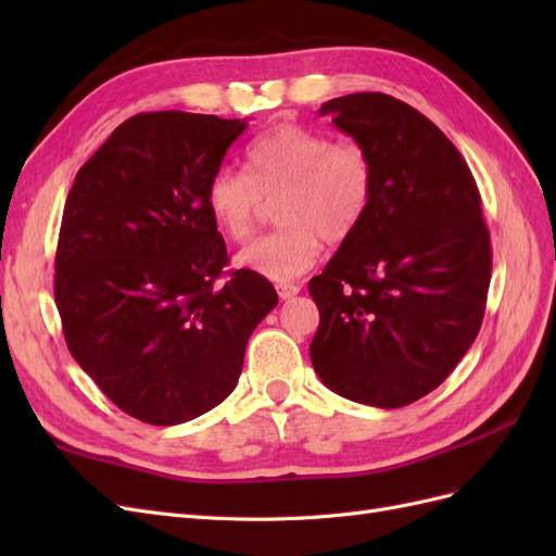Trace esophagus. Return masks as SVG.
Segmentation results:
<instances>
[{"instance_id": "34e87169", "label": "esophagus", "mask_w": 556, "mask_h": 556, "mask_svg": "<svg viewBox=\"0 0 556 556\" xmlns=\"http://www.w3.org/2000/svg\"><path fill=\"white\" fill-rule=\"evenodd\" d=\"M276 290H278V294H280V299H292V296H296L299 294V285H294V282H280V285H276Z\"/></svg>"}]
</instances>
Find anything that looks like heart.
<instances>
[{"label": "heart", "instance_id": "b5f03b06", "mask_svg": "<svg viewBox=\"0 0 556 556\" xmlns=\"http://www.w3.org/2000/svg\"><path fill=\"white\" fill-rule=\"evenodd\" d=\"M245 172H215L206 188L213 223L231 241L255 229L264 199L280 227L250 243L237 264L268 280L296 278L317 262L323 241L343 243L362 225L376 192V164L359 141L280 123L245 150Z\"/></svg>", "mask_w": 556, "mask_h": 556}]
</instances>
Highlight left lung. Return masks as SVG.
<instances>
[{
  "label": "left lung",
  "instance_id": "left-lung-1",
  "mask_svg": "<svg viewBox=\"0 0 556 556\" xmlns=\"http://www.w3.org/2000/svg\"><path fill=\"white\" fill-rule=\"evenodd\" d=\"M319 115L364 143L376 192L362 225L311 278V362L331 392L401 408L433 392L480 331L492 243L466 160L427 115L355 92Z\"/></svg>",
  "mask_w": 556,
  "mask_h": 556
}]
</instances>
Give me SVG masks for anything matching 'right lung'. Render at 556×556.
<instances>
[{
	"label": "right lung",
	"mask_w": 556,
	"mask_h": 556,
	"mask_svg": "<svg viewBox=\"0 0 556 556\" xmlns=\"http://www.w3.org/2000/svg\"><path fill=\"white\" fill-rule=\"evenodd\" d=\"M243 121L155 111L115 127L80 166L55 252V304L72 357L117 408L172 427L239 382L250 333L278 304L229 264L206 206Z\"/></svg>",
	"instance_id": "right-lung-1"
}]
</instances>
